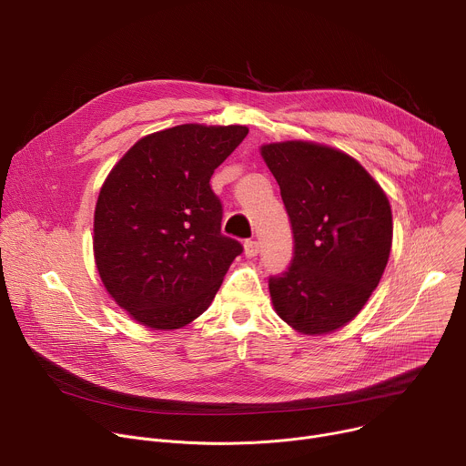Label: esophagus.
<instances>
[{
    "instance_id": "esophagus-1",
    "label": "esophagus",
    "mask_w": 466,
    "mask_h": 466,
    "mask_svg": "<svg viewBox=\"0 0 466 466\" xmlns=\"http://www.w3.org/2000/svg\"><path fill=\"white\" fill-rule=\"evenodd\" d=\"M258 252H259V243L256 239H247L245 241V256L254 258V256H258Z\"/></svg>"
}]
</instances>
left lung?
I'll list each match as a JSON object with an SVG mask.
<instances>
[{
    "label": "left lung",
    "mask_w": 466,
    "mask_h": 466,
    "mask_svg": "<svg viewBox=\"0 0 466 466\" xmlns=\"http://www.w3.org/2000/svg\"><path fill=\"white\" fill-rule=\"evenodd\" d=\"M293 232L288 269L269 277L277 313L302 334L352 320L389 259L392 216L383 189L349 155L308 142L261 147Z\"/></svg>",
    "instance_id": "8db88e82"
}]
</instances>
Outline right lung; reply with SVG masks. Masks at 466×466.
Segmentation results:
<instances>
[{
	"label": "right lung",
	"mask_w": 466,
	"mask_h": 466,
	"mask_svg": "<svg viewBox=\"0 0 466 466\" xmlns=\"http://www.w3.org/2000/svg\"><path fill=\"white\" fill-rule=\"evenodd\" d=\"M241 125H178L132 146L96 205L94 254L112 299L138 322L182 328L212 304L243 245L221 232L214 171L243 142Z\"/></svg>",
	"instance_id": "obj_1"
}]
</instances>
